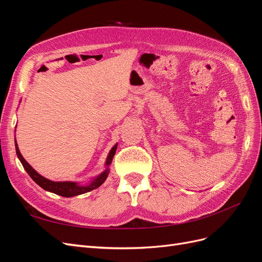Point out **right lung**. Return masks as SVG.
Returning a JSON list of instances; mask_svg holds the SVG:
<instances>
[{
  "mask_svg": "<svg viewBox=\"0 0 262 262\" xmlns=\"http://www.w3.org/2000/svg\"><path fill=\"white\" fill-rule=\"evenodd\" d=\"M15 148H16V154L19 158L20 163L23 164L24 168L26 169V171H27L28 175L30 176V178L33 179L37 185L40 186L42 189L47 190V191H50V192H53L55 194H59V195L66 196V198L83 194V193L91 191V190L98 188L102 184V182L106 180L108 173H109V170L106 169L104 172L101 173L100 176H98L96 179H95L90 186H85V187L77 186L75 182H71V181H58V182L57 181H51L49 179H46L41 175H39V173L33 167H31V166L25 160H24V157L21 156L19 149H18L16 140H15ZM116 149H117V144L109 152V155L107 157V162H106L107 166L112 164L113 158H114L115 153H116Z\"/></svg>",
  "mask_w": 262,
  "mask_h": 262,
  "instance_id": "add662e5",
  "label": "right lung"
}]
</instances>
